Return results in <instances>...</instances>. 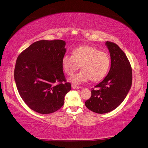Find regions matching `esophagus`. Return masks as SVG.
<instances>
[{
  "instance_id": "esophagus-1",
  "label": "esophagus",
  "mask_w": 148,
  "mask_h": 148,
  "mask_svg": "<svg viewBox=\"0 0 148 148\" xmlns=\"http://www.w3.org/2000/svg\"><path fill=\"white\" fill-rule=\"evenodd\" d=\"M72 88L73 89H75V90H77V89H79L80 87L78 86H76V85H72Z\"/></svg>"
}]
</instances>
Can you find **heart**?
<instances>
[{"label":"heart","instance_id":"heart-1","mask_svg":"<svg viewBox=\"0 0 148 148\" xmlns=\"http://www.w3.org/2000/svg\"><path fill=\"white\" fill-rule=\"evenodd\" d=\"M64 73L72 75L80 67L82 70L70 79L71 82L82 84L91 81L97 82L106 75L110 65L109 55L93 46L84 45L75 47L72 56L66 54L62 60Z\"/></svg>","mask_w":148,"mask_h":148}]
</instances>
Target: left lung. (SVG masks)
I'll list each match as a JSON object with an SVG mask.
<instances>
[{"label":"left lung","instance_id":"8db88e82","mask_svg":"<svg viewBox=\"0 0 148 148\" xmlns=\"http://www.w3.org/2000/svg\"><path fill=\"white\" fill-rule=\"evenodd\" d=\"M110 53L111 66L107 75L91 90V96L85 104L97 113H106L123 102L132 86V72L129 60L116 44L106 41Z\"/></svg>","mask_w":148,"mask_h":148}]
</instances>
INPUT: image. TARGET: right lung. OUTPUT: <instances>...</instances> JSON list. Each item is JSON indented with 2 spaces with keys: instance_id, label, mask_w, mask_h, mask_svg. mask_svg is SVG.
Here are the masks:
<instances>
[{
  "instance_id": "obj_1",
  "label": "right lung",
  "mask_w": 148,
  "mask_h": 148,
  "mask_svg": "<svg viewBox=\"0 0 148 148\" xmlns=\"http://www.w3.org/2000/svg\"><path fill=\"white\" fill-rule=\"evenodd\" d=\"M65 45L60 40L38 41L16 60L14 77L18 92L27 106L36 112H56L63 106L64 96L71 89L62 64Z\"/></svg>"
}]
</instances>
